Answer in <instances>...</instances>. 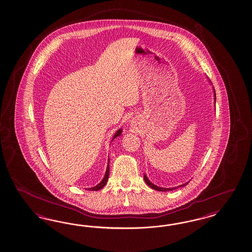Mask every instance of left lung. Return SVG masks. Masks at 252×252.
Segmentation results:
<instances>
[{"label":"left lung","mask_w":252,"mask_h":252,"mask_svg":"<svg viewBox=\"0 0 252 252\" xmlns=\"http://www.w3.org/2000/svg\"><path fill=\"white\" fill-rule=\"evenodd\" d=\"M210 82V81H209ZM210 83L212 84V82H210ZM213 90H214V96H215V103H216V91H215V89L213 87ZM144 180H145V182H146V184H148V186H150V188H152V189H154V190H159V191H169V190H176L178 188H182V187H184V186H186L187 184H189V182L188 183H185L184 184H181V185H179L177 187H173V188H163V187H159V186H157L154 184H152L151 182H150V180H149V178L147 177V175L146 174H144Z\"/></svg>","instance_id":"left-lung-1"}]
</instances>
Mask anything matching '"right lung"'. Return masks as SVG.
<instances>
[{"label":"right lung","mask_w":252,"mask_h":252,"mask_svg":"<svg viewBox=\"0 0 252 252\" xmlns=\"http://www.w3.org/2000/svg\"><path fill=\"white\" fill-rule=\"evenodd\" d=\"M121 134H122V128H120V129L117 130L116 132V134H115V136H113V138H112V141L117 137V136H121ZM108 178H109V158H108V165H107V168H106V171H105V174H104V177L102 180V182L101 183H99V184H97L96 186H94V187H92V188H88L87 190H101L102 188H103L104 186H105V184H107V182H108Z\"/></svg>","instance_id":"add662e5"}]
</instances>
